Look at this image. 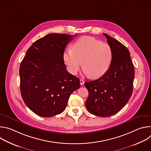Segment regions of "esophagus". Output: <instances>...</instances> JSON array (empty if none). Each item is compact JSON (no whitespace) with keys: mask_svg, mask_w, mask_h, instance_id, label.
I'll return each mask as SVG.
<instances>
[{"mask_svg":"<svg viewBox=\"0 0 151 151\" xmlns=\"http://www.w3.org/2000/svg\"><path fill=\"white\" fill-rule=\"evenodd\" d=\"M84 81L83 80V79H80V84L81 85H83L84 84Z\"/></svg>","mask_w":151,"mask_h":151,"instance_id":"obj_1","label":"esophagus"}]
</instances>
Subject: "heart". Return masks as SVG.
Instances as JSON below:
<instances>
[{"mask_svg":"<svg viewBox=\"0 0 151 151\" xmlns=\"http://www.w3.org/2000/svg\"><path fill=\"white\" fill-rule=\"evenodd\" d=\"M112 60L111 46L90 36L79 38L63 54V61L68 70L76 75L82 65L83 72L93 78H98L108 70Z\"/></svg>","mask_w":151,"mask_h":151,"instance_id":"obj_1","label":"heart"}]
</instances>
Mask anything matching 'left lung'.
I'll list each match as a JSON object with an SVG mask.
<instances>
[{
	"label": "left lung",
	"instance_id": "obj_1",
	"mask_svg": "<svg viewBox=\"0 0 151 151\" xmlns=\"http://www.w3.org/2000/svg\"><path fill=\"white\" fill-rule=\"evenodd\" d=\"M103 35L112 50V62L104 75L85 83L89 93L85 106L91 114L108 117L121 110L131 97L134 71L128 50L118 40Z\"/></svg>",
	"mask_w": 151,
	"mask_h": 151
}]
</instances>
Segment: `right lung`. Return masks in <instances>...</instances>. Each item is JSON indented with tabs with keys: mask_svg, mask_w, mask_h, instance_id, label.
<instances>
[{
	"mask_svg": "<svg viewBox=\"0 0 151 151\" xmlns=\"http://www.w3.org/2000/svg\"><path fill=\"white\" fill-rule=\"evenodd\" d=\"M76 35L51 33L29 48L19 66L20 90L29 108L42 117L62 113L70 94L80 88L63 61L66 46Z\"/></svg>",
	"mask_w": 151,
	"mask_h": 151,
	"instance_id": "right-lung-1",
	"label": "right lung"
}]
</instances>
